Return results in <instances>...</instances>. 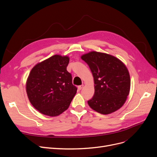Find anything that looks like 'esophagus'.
Instances as JSON below:
<instances>
[{
	"label": "esophagus",
	"mask_w": 157,
	"mask_h": 157,
	"mask_svg": "<svg viewBox=\"0 0 157 157\" xmlns=\"http://www.w3.org/2000/svg\"><path fill=\"white\" fill-rule=\"evenodd\" d=\"M83 85H79V86H78V90H81L82 88H83Z\"/></svg>",
	"instance_id": "obj_1"
}]
</instances>
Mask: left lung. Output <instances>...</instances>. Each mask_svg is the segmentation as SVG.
I'll return each instance as SVG.
<instances>
[{
    "instance_id": "1",
    "label": "left lung",
    "mask_w": 157,
    "mask_h": 157,
    "mask_svg": "<svg viewBox=\"0 0 157 157\" xmlns=\"http://www.w3.org/2000/svg\"><path fill=\"white\" fill-rule=\"evenodd\" d=\"M91 70L95 93L88 101L94 111L108 114L119 109L129 94L130 79L126 66L114 56L91 52L81 56Z\"/></svg>"
}]
</instances>
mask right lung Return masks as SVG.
<instances>
[{"label": "right lung", "mask_w": 157, "mask_h": 157, "mask_svg": "<svg viewBox=\"0 0 157 157\" xmlns=\"http://www.w3.org/2000/svg\"><path fill=\"white\" fill-rule=\"evenodd\" d=\"M69 62L68 56L55 55L32 69L26 83L27 94L40 113L56 117L69 107L77 88L67 71Z\"/></svg>", "instance_id": "right-lung-1"}]
</instances>
